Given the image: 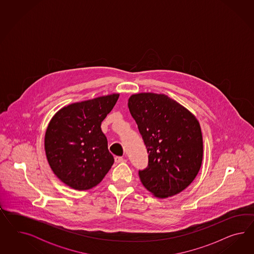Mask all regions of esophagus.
Returning <instances> with one entry per match:
<instances>
[{"instance_id": "obj_1", "label": "esophagus", "mask_w": 254, "mask_h": 254, "mask_svg": "<svg viewBox=\"0 0 254 254\" xmlns=\"http://www.w3.org/2000/svg\"><path fill=\"white\" fill-rule=\"evenodd\" d=\"M115 161H116V163H122V162L126 161V159L123 158L122 156H116V157H115Z\"/></svg>"}]
</instances>
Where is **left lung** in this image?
Here are the masks:
<instances>
[{"instance_id": "left-lung-1", "label": "left lung", "mask_w": 254, "mask_h": 254, "mask_svg": "<svg viewBox=\"0 0 254 254\" xmlns=\"http://www.w3.org/2000/svg\"><path fill=\"white\" fill-rule=\"evenodd\" d=\"M127 105L148 153L147 168L138 170L140 182L157 197L182 192L197 175L203 158L197 119L164 94H135Z\"/></svg>"}]
</instances>
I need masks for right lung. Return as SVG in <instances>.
Instances as JSON below:
<instances>
[{"instance_id": "add662e5", "label": "right lung", "mask_w": 254, "mask_h": 254, "mask_svg": "<svg viewBox=\"0 0 254 254\" xmlns=\"http://www.w3.org/2000/svg\"><path fill=\"white\" fill-rule=\"evenodd\" d=\"M119 94L72 103L60 110L47 127L45 149L49 166L62 183L75 190L99 185L114 164L101 122Z\"/></svg>"}]
</instances>
